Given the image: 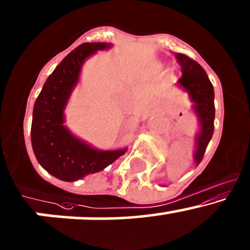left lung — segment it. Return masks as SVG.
Instances as JSON below:
<instances>
[{
  "label": "left lung",
  "instance_id": "obj_1",
  "mask_svg": "<svg viewBox=\"0 0 250 250\" xmlns=\"http://www.w3.org/2000/svg\"><path fill=\"white\" fill-rule=\"evenodd\" d=\"M182 68V77L178 79L177 86L188 93L193 102L191 110L198 117L199 130L195 135L194 163L201 162L205 149L212 139L214 130V91L211 81L204 68L183 54H175Z\"/></svg>",
  "mask_w": 250,
  "mask_h": 250
}]
</instances>
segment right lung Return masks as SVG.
Returning <instances> with one entry per match:
<instances>
[{
	"label": "right lung",
	"instance_id": "obj_1",
	"mask_svg": "<svg viewBox=\"0 0 250 250\" xmlns=\"http://www.w3.org/2000/svg\"><path fill=\"white\" fill-rule=\"evenodd\" d=\"M111 43H83L67 55L46 79L33 107L31 143L39 164L65 182L81 180L99 172L127 152L98 149L77 138L64 125V110L77 87L83 65L97 51Z\"/></svg>",
	"mask_w": 250,
	"mask_h": 250
}]
</instances>
